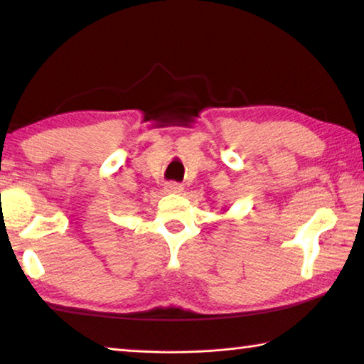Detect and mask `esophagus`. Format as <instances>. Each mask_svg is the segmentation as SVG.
I'll return each instance as SVG.
<instances>
[{"mask_svg": "<svg viewBox=\"0 0 364 364\" xmlns=\"http://www.w3.org/2000/svg\"><path fill=\"white\" fill-rule=\"evenodd\" d=\"M165 189H167L168 193H171V194H178V193H181V191H183V186L180 183L170 181V183L165 184Z\"/></svg>", "mask_w": 364, "mask_h": 364, "instance_id": "obj_1", "label": "esophagus"}]
</instances>
